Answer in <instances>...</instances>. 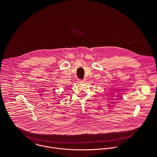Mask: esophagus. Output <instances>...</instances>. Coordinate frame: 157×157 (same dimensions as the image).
Wrapping results in <instances>:
<instances>
[{
  "label": "esophagus",
  "mask_w": 157,
  "mask_h": 157,
  "mask_svg": "<svg viewBox=\"0 0 157 157\" xmlns=\"http://www.w3.org/2000/svg\"><path fill=\"white\" fill-rule=\"evenodd\" d=\"M85 80H86V79H85V78H84V79H83V80H80V82H85Z\"/></svg>",
  "instance_id": "obj_1"
}]
</instances>
